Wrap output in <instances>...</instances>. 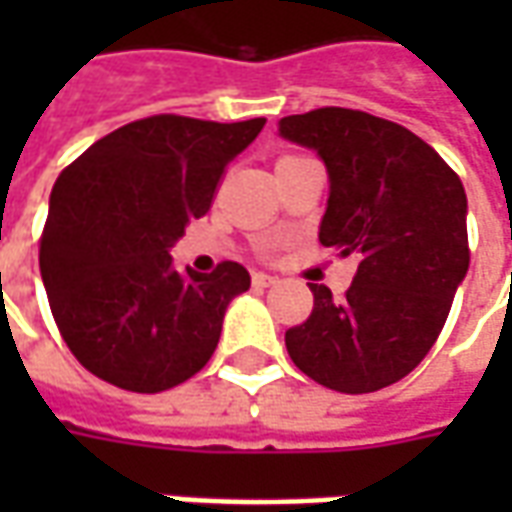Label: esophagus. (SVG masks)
<instances>
[{"label":"esophagus","instance_id":"obj_1","mask_svg":"<svg viewBox=\"0 0 512 512\" xmlns=\"http://www.w3.org/2000/svg\"><path fill=\"white\" fill-rule=\"evenodd\" d=\"M252 285H255V288H271V285H277V277L263 274V271H255V274H252Z\"/></svg>","mask_w":512,"mask_h":512}]
</instances>
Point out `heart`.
Masks as SVG:
<instances>
[{
    "mask_svg": "<svg viewBox=\"0 0 512 512\" xmlns=\"http://www.w3.org/2000/svg\"><path fill=\"white\" fill-rule=\"evenodd\" d=\"M285 158H293V156H285ZM285 158H279V161H285Z\"/></svg>",
    "mask_w": 512,
    "mask_h": 512,
    "instance_id": "heart-1",
    "label": "heart"
}]
</instances>
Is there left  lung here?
I'll return each instance as SVG.
<instances>
[{
	"instance_id": "left-lung-1",
	"label": "left lung",
	"mask_w": 512,
	"mask_h": 512,
	"mask_svg": "<svg viewBox=\"0 0 512 512\" xmlns=\"http://www.w3.org/2000/svg\"><path fill=\"white\" fill-rule=\"evenodd\" d=\"M279 134L326 164L321 244L359 255L343 299L310 282V318L285 332L290 359L334 392L384 389L433 348L469 271L461 178L417 134L359 109L282 117Z\"/></svg>"
}]
</instances>
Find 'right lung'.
I'll return each mask as SVG.
<instances>
[{
    "label": "right lung",
    "mask_w": 512,
    "mask_h": 512,
    "mask_svg": "<svg viewBox=\"0 0 512 512\" xmlns=\"http://www.w3.org/2000/svg\"><path fill=\"white\" fill-rule=\"evenodd\" d=\"M263 117L153 115L117 128L62 169L40 235V277L62 340L93 376L156 395L197 376L249 271H175L169 249L208 213L224 169Z\"/></svg>",
    "instance_id": "right-lung-1"
}]
</instances>
